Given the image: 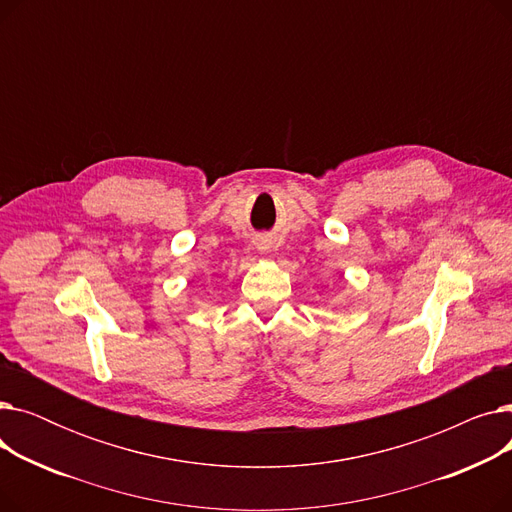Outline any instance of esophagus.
<instances>
[{
  "mask_svg": "<svg viewBox=\"0 0 512 512\" xmlns=\"http://www.w3.org/2000/svg\"><path fill=\"white\" fill-rule=\"evenodd\" d=\"M259 249H261V251H265V249H267V245H263V242H261V245H259Z\"/></svg>",
  "mask_w": 512,
  "mask_h": 512,
  "instance_id": "34e87169",
  "label": "esophagus"
}]
</instances>
